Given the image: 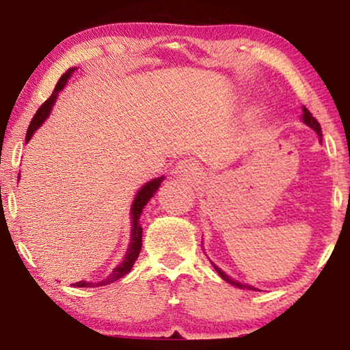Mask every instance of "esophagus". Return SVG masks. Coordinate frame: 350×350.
<instances>
[{
	"instance_id": "esophagus-1",
	"label": "esophagus",
	"mask_w": 350,
	"mask_h": 350,
	"mask_svg": "<svg viewBox=\"0 0 350 350\" xmlns=\"http://www.w3.org/2000/svg\"><path fill=\"white\" fill-rule=\"evenodd\" d=\"M175 174L185 180H191L200 175V169L196 161L185 159V161H180L178 164L175 165Z\"/></svg>"
}]
</instances>
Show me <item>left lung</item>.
Listing matches in <instances>:
<instances>
[{
  "label": "left lung",
  "mask_w": 350,
  "mask_h": 350,
  "mask_svg": "<svg viewBox=\"0 0 350 350\" xmlns=\"http://www.w3.org/2000/svg\"><path fill=\"white\" fill-rule=\"evenodd\" d=\"M303 121H304L306 124H308L309 127H312L314 131L319 133V137L322 138V127H320V124H319L317 119H315V118L312 116V113H310L309 109L306 108V107H303ZM213 267H215V271H217L218 274H219V277H221V279H224V280H226V282H229V284L234 285V286H237V288H245V286H247L248 290H255V288H253V286H250V285H242L241 282H236V280H232L231 277H228L226 274H224V272H223L221 269H219V267H217V266H213Z\"/></svg>",
  "instance_id": "8db88e82"
}]
</instances>
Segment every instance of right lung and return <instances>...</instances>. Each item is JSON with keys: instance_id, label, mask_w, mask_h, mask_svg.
I'll list each match as a JSON object with an SVG mask.
<instances>
[{"instance_id": "obj_1", "label": "right lung", "mask_w": 350, "mask_h": 350, "mask_svg": "<svg viewBox=\"0 0 350 350\" xmlns=\"http://www.w3.org/2000/svg\"><path fill=\"white\" fill-rule=\"evenodd\" d=\"M75 68H68L65 71L64 75H62V78L59 79V83H57L54 92L49 98L46 100L44 103L41 105L40 109H38L35 116H33L30 126H28V131H27V138L25 142H28L33 135V132L36 131L38 127L41 126L42 122H44V119L49 116V111L52 109V105H54L55 98H57V94H59V90L64 89V85L66 84V81L70 79L71 73H73ZM162 180H164V176H161V178H156V180H151L148 181V183L143 186V188L138 191L135 200H133L132 204V237H131V245H129V250H127V255L124 258V261L119 265L116 269L113 271V274L107 277V279L98 282V284H92V282H76L73 284L75 286H85V288H90V286H103V285H108V284H113V282H116L121 279L127 274V272H131V269L133 267V262L137 261L138 255H140V250H142V234H143V229L140 226V219L142 217V212H143V207H145L148 200L152 198V194L156 193L157 188H159Z\"/></svg>"}]
</instances>
